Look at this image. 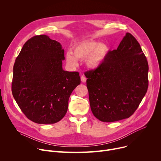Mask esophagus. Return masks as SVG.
<instances>
[{
    "instance_id": "obj_1",
    "label": "esophagus",
    "mask_w": 161,
    "mask_h": 161,
    "mask_svg": "<svg viewBox=\"0 0 161 161\" xmlns=\"http://www.w3.org/2000/svg\"><path fill=\"white\" fill-rule=\"evenodd\" d=\"M86 78L85 77V76L84 75H81V81H82V82H86Z\"/></svg>"
}]
</instances>
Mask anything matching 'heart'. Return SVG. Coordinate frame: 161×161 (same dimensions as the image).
I'll list each match as a JSON object with an SVG mask.
<instances>
[{
	"instance_id": "heart-1",
	"label": "heart",
	"mask_w": 161,
	"mask_h": 161,
	"mask_svg": "<svg viewBox=\"0 0 161 161\" xmlns=\"http://www.w3.org/2000/svg\"><path fill=\"white\" fill-rule=\"evenodd\" d=\"M109 46L106 44L99 43L93 40H86L75 45L73 53L70 52L66 53V63L71 67L78 65V60H85L87 66L95 70L106 60L109 52Z\"/></svg>"
}]
</instances>
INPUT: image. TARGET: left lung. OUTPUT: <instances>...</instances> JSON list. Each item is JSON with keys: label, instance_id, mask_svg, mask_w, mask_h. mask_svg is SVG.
<instances>
[{"label": "left lung", "instance_id": "8db88e82", "mask_svg": "<svg viewBox=\"0 0 161 161\" xmlns=\"http://www.w3.org/2000/svg\"><path fill=\"white\" fill-rule=\"evenodd\" d=\"M149 66L140 45L126 32L98 69L85 73L91 111L98 119L114 122L130 117L148 88Z\"/></svg>", "mask_w": 161, "mask_h": 161}]
</instances>
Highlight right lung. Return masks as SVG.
Segmentation results:
<instances>
[{"mask_svg": "<svg viewBox=\"0 0 161 161\" xmlns=\"http://www.w3.org/2000/svg\"><path fill=\"white\" fill-rule=\"evenodd\" d=\"M64 52L59 42L42 35L25 42L15 59L12 95L23 114L36 123L61 120L72 92L80 84L78 72L63 69Z\"/></svg>", "mask_w": 161, "mask_h": 161, "instance_id": "obj_1", "label": "right lung"}]
</instances>
